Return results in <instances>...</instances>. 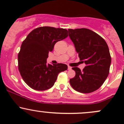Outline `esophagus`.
Masks as SVG:
<instances>
[{"instance_id":"34e87169","label":"esophagus","mask_w":124,"mask_h":124,"mask_svg":"<svg viewBox=\"0 0 124 124\" xmlns=\"http://www.w3.org/2000/svg\"><path fill=\"white\" fill-rule=\"evenodd\" d=\"M68 70H71V67H70V66H68Z\"/></svg>"}]
</instances>
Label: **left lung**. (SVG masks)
I'll return each mask as SVG.
<instances>
[{
  "mask_svg": "<svg viewBox=\"0 0 124 124\" xmlns=\"http://www.w3.org/2000/svg\"><path fill=\"white\" fill-rule=\"evenodd\" d=\"M68 32L80 60L86 64L83 71L72 68L76 76L70 79V85L78 92H93L103 85L109 74L111 57L108 46L101 36L89 29H69Z\"/></svg>",
  "mask_w": 124,
  "mask_h": 124,
  "instance_id": "8db88e82",
  "label": "left lung"
}]
</instances>
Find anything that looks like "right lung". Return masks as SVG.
<instances>
[{
  "mask_svg": "<svg viewBox=\"0 0 124 124\" xmlns=\"http://www.w3.org/2000/svg\"><path fill=\"white\" fill-rule=\"evenodd\" d=\"M68 36L67 30L50 26L32 31L22 42L18 54V69L24 82L36 90L53 87L58 73L67 70L64 64L46 63L49 52L55 44Z\"/></svg>",
  "mask_w": 124,
  "mask_h": 124,
  "instance_id": "right-lung-1",
  "label": "right lung"
}]
</instances>
